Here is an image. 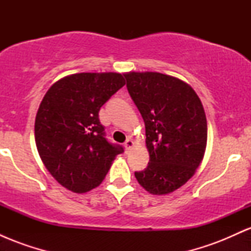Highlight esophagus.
Wrapping results in <instances>:
<instances>
[{
  "label": "esophagus",
  "mask_w": 251,
  "mask_h": 251,
  "mask_svg": "<svg viewBox=\"0 0 251 251\" xmlns=\"http://www.w3.org/2000/svg\"><path fill=\"white\" fill-rule=\"evenodd\" d=\"M124 146H125V150H126V152H128L129 150H131L132 146H133V142H132L131 139H126V142L124 143Z\"/></svg>",
  "instance_id": "1"
}]
</instances>
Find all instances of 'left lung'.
Returning <instances> with one entry per match:
<instances>
[{"mask_svg": "<svg viewBox=\"0 0 251 251\" xmlns=\"http://www.w3.org/2000/svg\"><path fill=\"white\" fill-rule=\"evenodd\" d=\"M146 131L150 163L134 172L150 194L175 191L195 175L203 160L208 125L200 98L188 83L162 73L124 74Z\"/></svg>", "mask_w": 251, "mask_h": 251, "instance_id": "left-lung-1", "label": "left lung"}]
</instances>
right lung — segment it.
Listing matches in <instances>:
<instances>
[{
  "label": "right lung",
  "mask_w": 251,
  "mask_h": 251,
  "mask_svg": "<svg viewBox=\"0 0 251 251\" xmlns=\"http://www.w3.org/2000/svg\"><path fill=\"white\" fill-rule=\"evenodd\" d=\"M125 85L119 73H79L48 89L35 119V142L50 175L76 194L97 188L107 175L119 144L108 142L99 111Z\"/></svg>",
  "instance_id": "obj_1"
}]
</instances>
